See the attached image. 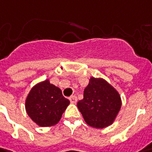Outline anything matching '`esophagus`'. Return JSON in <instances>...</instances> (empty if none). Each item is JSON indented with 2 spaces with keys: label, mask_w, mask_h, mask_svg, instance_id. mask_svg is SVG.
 <instances>
[{
  "label": "esophagus",
  "mask_w": 152,
  "mask_h": 152,
  "mask_svg": "<svg viewBox=\"0 0 152 152\" xmlns=\"http://www.w3.org/2000/svg\"><path fill=\"white\" fill-rule=\"evenodd\" d=\"M69 99H70L71 103H76V102H77V97L76 96H71Z\"/></svg>",
  "instance_id": "1"
}]
</instances>
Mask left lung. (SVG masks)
I'll list each match as a JSON object with an SVG mask.
<instances>
[{
  "label": "left lung",
  "instance_id": "left-lung-1",
  "mask_svg": "<svg viewBox=\"0 0 152 152\" xmlns=\"http://www.w3.org/2000/svg\"><path fill=\"white\" fill-rule=\"evenodd\" d=\"M77 107L88 125L102 129L115 119L121 107V98L105 80L92 77Z\"/></svg>",
  "mask_w": 152,
  "mask_h": 152
}]
</instances>
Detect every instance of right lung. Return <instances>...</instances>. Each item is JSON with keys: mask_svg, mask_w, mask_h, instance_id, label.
Returning a JSON list of instances; mask_svg holds the SVG:
<instances>
[{"mask_svg": "<svg viewBox=\"0 0 152 152\" xmlns=\"http://www.w3.org/2000/svg\"><path fill=\"white\" fill-rule=\"evenodd\" d=\"M70 101L62 95L60 88L46 80L31 89L25 106L34 122L41 127H47L60 121Z\"/></svg>", "mask_w": 152, "mask_h": 152, "instance_id": "obj_1", "label": "right lung"}]
</instances>
